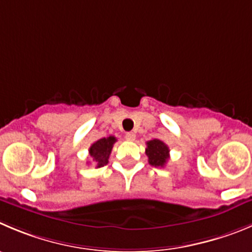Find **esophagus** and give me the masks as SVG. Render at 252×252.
Listing matches in <instances>:
<instances>
[{"instance_id":"34e87169","label":"esophagus","mask_w":252,"mask_h":252,"mask_svg":"<svg viewBox=\"0 0 252 252\" xmlns=\"http://www.w3.org/2000/svg\"><path fill=\"white\" fill-rule=\"evenodd\" d=\"M125 138H126L127 141H135L136 135L133 132H127L126 133V136H125Z\"/></svg>"}]
</instances>
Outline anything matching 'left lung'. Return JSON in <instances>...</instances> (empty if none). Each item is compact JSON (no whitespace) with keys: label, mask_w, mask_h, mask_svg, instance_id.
I'll return each instance as SVG.
<instances>
[{"label":"left lung","mask_w":252,"mask_h":252,"mask_svg":"<svg viewBox=\"0 0 252 252\" xmlns=\"http://www.w3.org/2000/svg\"><path fill=\"white\" fill-rule=\"evenodd\" d=\"M147 148H146V155L148 156V162L151 166L155 167H164L167 160L169 158V148L163 141L151 140L148 141Z\"/></svg>","instance_id":"1"}]
</instances>
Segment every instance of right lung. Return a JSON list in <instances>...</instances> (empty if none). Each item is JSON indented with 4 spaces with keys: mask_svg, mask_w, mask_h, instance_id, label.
Instances as JSON below:
<instances>
[{
    "mask_svg": "<svg viewBox=\"0 0 252 252\" xmlns=\"http://www.w3.org/2000/svg\"><path fill=\"white\" fill-rule=\"evenodd\" d=\"M115 142H116V137L109 136L106 138H100V140H97L96 142L90 146L89 155H90V158L96 166V168H100V167H104L105 164H107L110 153H111L112 146H114Z\"/></svg>",
    "mask_w": 252,
    "mask_h": 252,
    "instance_id": "obj_1",
    "label": "right lung"
}]
</instances>
